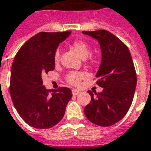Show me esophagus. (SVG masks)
<instances>
[{
    "label": "esophagus",
    "instance_id": "1",
    "mask_svg": "<svg viewBox=\"0 0 151 151\" xmlns=\"http://www.w3.org/2000/svg\"><path fill=\"white\" fill-rule=\"evenodd\" d=\"M79 92H80V91H79L78 90H77V89H73L72 90V93L73 96H77Z\"/></svg>",
    "mask_w": 151,
    "mask_h": 151
}]
</instances>
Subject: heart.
<instances>
[{"instance_id": "obj_1", "label": "heart", "mask_w": 151, "mask_h": 151, "mask_svg": "<svg viewBox=\"0 0 151 151\" xmlns=\"http://www.w3.org/2000/svg\"><path fill=\"white\" fill-rule=\"evenodd\" d=\"M72 48L83 59L87 57L91 51L89 46L84 41H82V40H77L75 42H73L72 44ZM60 50H57L55 52V55H54V60H55V63H58L59 60H60ZM87 60L91 65H94L96 62V60L94 56H90ZM85 77H86L85 73L72 72L67 75L66 80L69 84L73 85V86H78V85L80 84L81 79L85 78Z\"/></svg>"}]
</instances>
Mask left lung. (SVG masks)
I'll list each match as a JSON object with an SVG mask.
<instances>
[{
    "mask_svg": "<svg viewBox=\"0 0 151 151\" xmlns=\"http://www.w3.org/2000/svg\"><path fill=\"white\" fill-rule=\"evenodd\" d=\"M96 39L101 50V63L96 83L103 88L91 92V101L84 109L87 119L96 125L109 127L123 119L130 108L137 86L134 64L127 46L106 30L84 31Z\"/></svg>",
    "mask_w": 151,
    "mask_h": 151,
    "instance_id": "1",
    "label": "left lung"
}]
</instances>
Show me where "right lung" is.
<instances>
[{
	"label": "right lung",
	"instance_id": "1",
	"mask_svg": "<svg viewBox=\"0 0 151 151\" xmlns=\"http://www.w3.org/2000/svg\"><path fill=\"white\" fill-rule=\"evenodd\" d=\"M70 33L39 32L24 43L14 59L9 93L17 112L31 127L50 128L65 115L72 91L62 86L50 94L42 75L55 69V52Z\"/></svg>",
	"mask_w": 151,
	"mask_h": 151
}]
</instances>
